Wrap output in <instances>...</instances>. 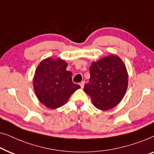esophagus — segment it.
I'll list each match as a JSON object with an SVG mask.
<instances>
[{
  "instance_id": "34e87169",
  "label": "esophagus",
  "mask_w": 154,
  "mask_h": 154,
  "mask_svg": "<svg viewBox=\"0 0 154 154\" xmlns=\"http://www.w3.org/2000/svg\"><path fill=\"white\" fill-rule=\"evenodd\" d=\"M84 84H85V82H84V81H83V82H82L81 83L79 84V85H80V86H81V88H84Z\"/></svg>"
}]
</instances>
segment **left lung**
<instances>
[{"label": "left lung", "mask_w": 154, "mask_h": 154, "mask_svg": "<svg viewBox=\"0 0 154 154\" xmlns=\"http://www.w3.org/2000/svg\"><path fill=\"white\" fill-rule=\"evenodd\" d=\"M89 71V82L84 85V90L95 107L106 111L118 105L128 84L126 67L121 58L116 55L105 56L93 62Z\"/></svg>", "instance_id": "1"}]
</instances>
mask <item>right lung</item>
<instances>
[{"label": "right lung", "mask_w": 154, "mask_h": 154, "mask_svg": "<svg viewBox=\"0 0 154 154\" xmlns=\"http://www.w3.org/2000/svg\"><path fill=\"white\" fill-rule=\"evenodd\" d=\"M68 63L61 58H47L37 67L33 88L37 98L45 107L56 109L64 105L80 86L73 83Z\"/></svg>", "instance_id": "add662e5"}]
</instances>
